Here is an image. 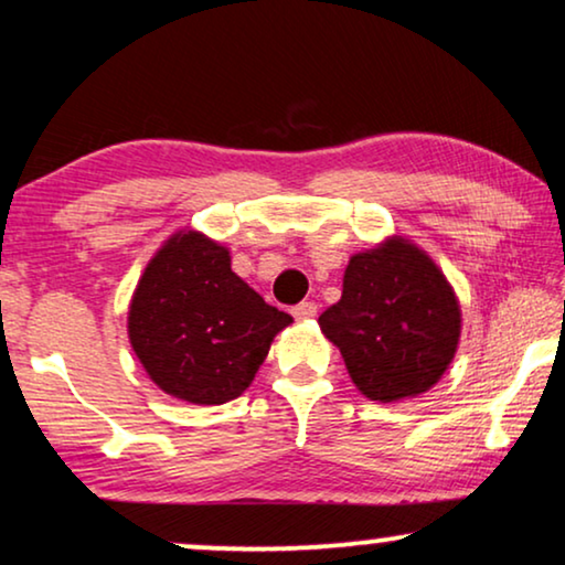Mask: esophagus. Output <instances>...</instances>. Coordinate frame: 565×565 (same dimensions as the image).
<instances>
[{
  "label": "esophagus",
  "instance_id": "esophagus-1",
  "mask_svg": "<svg viewBox=\"0 0 565 565\" xmlns=\"http://www.w3.org/2000/svg\"><path fill=\"white\" fill-rule=\"evenodd\" d=\"M292 317H296V319H313V317H317V303H313V300H300L298 306H292Z\"/></svg>",
  "mask_w": 565,
  "mask_h": 565
}]
</instances>
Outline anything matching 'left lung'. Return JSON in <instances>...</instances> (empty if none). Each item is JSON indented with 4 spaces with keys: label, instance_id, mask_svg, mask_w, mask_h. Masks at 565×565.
I'll return each mask as SVG.
<instances>
[{
    "label": "left lung",
    "instance_id": "8db88e82",
    "mask_svg": "<svg viewBox=\"0 0 565 565\" xmlns=\"http://www.w3.org/2000/svg\"><path fill=\"white\" fill-rule=\"evenodd\" d=\"M319 324L358 390L394 402L441 379L459 342V306L434 262L394 238L350 259L342 298Z\"/></svg>",
    "mask_w": 565,
    "mask_h": 565
}]
</instances>
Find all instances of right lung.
I'll return each mask as SVG.
<instances>
[{
    "instance_id": "add662e5",
    "label": "right lung",
    "mask_w": 565,
    "mask_h": 565,
    "mask_svg": "<svg viewBox=\"0 0 565 565\" xmlns=\"http://www.w3.org/2000/svg\"><path fill=\"white\" fill-rule=\"evenodd\" d=\"M290 321L233 273L228 248L189 231L145 269L129 306V340L160 390L223 405L252 384Z\"/></svg>"
}]
</instances>
